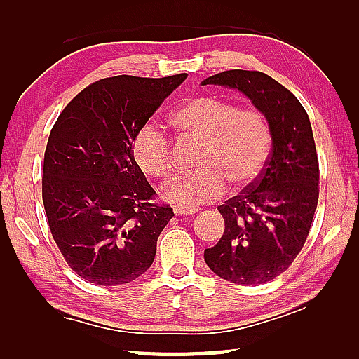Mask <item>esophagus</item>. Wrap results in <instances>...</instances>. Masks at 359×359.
<instances>
[{
	"mask_svg": "<svg viewBox=\"0 0 359 359\" xmlns=\"http://www.w3.org/2000/svg\"><path fill=\"white\" fill-rule=\"evenodd\" d=\"M198 211L200 210L196 206H175L174 208V213L177 216H191L198 213Z\"/></svg>",
	"mask_w": 359,
	"mask_h": 359,
	"instance_id": "34e87169",
	"label": "esophagus"
}]
</instances>
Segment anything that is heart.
I'll list each match as a JSON object with an SVG mask.
<instances>
[{
	"label": "heart",
	"instance_id": "obj_1",
	"mask_svg": "<svg viewBox=\"0 0 359 359\" xmlns=\"http://www.w3.org/2000/svg\"><path fill=\"white\" fill-rule=\"evenodd\" d=\"M182 136L198 140L195 165L164 187L165 200L180 205H200L232 190L254 185L269 164L273 135L269 120L255 107H237L216 95L187 100L170 115ZM131 153L138 168L153 179H168L174 170V149L156 125L136 131Z\"/></svg>",
	"mask_w": 359,
	"mask_h": 359
}]
</instances>
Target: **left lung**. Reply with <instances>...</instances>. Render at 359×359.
<instances>
[{
	"mask_svg": "<svg viewBox=\"0 0 359 359\" xmlns=\"http://www.w3.org/2000/svg\"><path fill=\"white\" fill-rule=\"evenodd\" d=\"M201 84L241 90L269 120L273 146L260 179L218 206L224 234L205 249L219 278L262 285L287 270L309 236L319 200V156L304 107L296 95L260 72L229 69Z\"/></svg>",
	"mask_w": 359,
	"mask_h": 359,
	"instance_id": "obj_1",
	"label": "left lung"
}]
</instances>
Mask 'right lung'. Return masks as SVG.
<instances>
[{
  "label": "right lung",
  "instance_id": "right-lung-1",
  "mask_svg": "<svg viewBox=\"0 0 359 359\" xmlns=\"http://www.w3.org/2000/svg\"><path fill=\"white\" fill-rule=\"evenodd\" d=\"M187 73L104 78L60 114L43 158L42 198L53 241L74 273L125 285L149 269L172 219L131 153L135 135Z\"/></svg>",
  "mask_w": 359,
  "mask_h": 359
}]
</instances>
